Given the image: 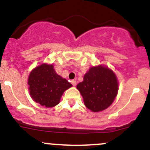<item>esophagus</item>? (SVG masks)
Masks as SVG:
<instances>
[{
    "label": "esophagus",
    "mask_w": 150,
    "mask_h": 150,
    "mask_svg": "<svg viewBox=\"0 0 150 150\" xmlns=\"http://www.w3.org/2000/svg\"><path fill=\"white\" fill-rule=\"evenodd\" d=\"M71 83L74 86H75L76 85V81H75V80H72Z\"/></svg>",
    "instance_id": "1"
}]
</instances>
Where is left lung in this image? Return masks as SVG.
Returning <instances> with one entry per match:
<instances>
[{
    "label": "left lung",
    "mask_w": 150,
    "mask_h": 150,
    "mask_svg": "<svg viewBox=\"0 0 150 150\" xmlns=\"http://www.w3.org/2000/svg\"><path fill=\"white\" fill-rule=\"evenodd\" d=\"M76 88L85 106L91 112H99L113 103L118 93L119 82L112 69L99 65L88 69Z\"/></svg>",
    "instance_id": "1"
}]
</instances>
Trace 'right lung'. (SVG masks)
I'll list each match as a JSON object with an SVG mask.
<instances>
[{
    "mask_svg": "<svg viewBox=\"0 0 150 150\" xmlns=\"http://www.w3.org/2000/svg\"><path fill=\"white\" fill-rule=\"evenodd\" d=\"M28 85L32 99L46 108L59 104L64 91L72 86L66 79L56 74L53 64L45 63L30 71Z\"/></svg>",
    "mask_w": 150,
    "mask_h": 150,
    "instance_id": "add662e5",
    "label": "right lung"
}]
</instances>
